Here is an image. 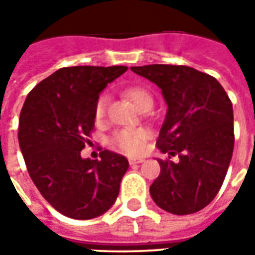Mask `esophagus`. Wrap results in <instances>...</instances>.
<instances>
[{
    "mask_svg": "<svg viewBox=\"0 0 255 255\" xmlns=\"http://www.w3.org/2000/svg\"><path fill=\"white\" fill-rule=\"evenodd\" d=\"M142 162H143V159H133V157L129 159V163H130V164H137V163H142Z\"/></svg>",
    "mask_w": 255,
    "mask_h": 255,
    "instance_id": "esophagus-1",
    "label": "esophagus"
}]
</instances>
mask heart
<instances>
[{
	"label": "heart",
	"instance_id": "b5f03b06",
	"mask_svg": "<svg viewBox=\"0 0 255 255\" xmlns=\"http://www.w3.org/2000/svg\"><path fill=\"white\" fill-rule=\"evenodd\" d=\"M123 95L130 101V102L139 109H152L153 106V96L152 93L147 89H144L142 86H132L125 89ZM106 106H108V96L101 95L98 98V101L95 103V109H93V116L96 122H101L105 115H106ZM147 139V132L143 129H121L116 130L111 136L109 143L111 146L128 153V154H137L142 152L144 142Z\"/></svg>",
	"mask_w": 255,
	"mask_h": 255
}]
</instances>
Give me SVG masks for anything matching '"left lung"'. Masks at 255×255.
I'll use <instances>...</instances> for the list:
<instances>
[{
  "instance_id": "1",
  "label": "left lung",
  "mask_w": 255,
  "mask_h": 255,
  "mask_svg": "<svg viewBox=\"0 0 255 255\" xmlns=\"http://www.w3.org/2000/svg\"><path fill=\"white\" fill-rule=\"evenodd\" d=\"M162 89L167 115L156 146L160 174L150 186L153 201L171 214L200 211L220 190L234 149L233 105L217 79L184 65L132 66ZM179 156L177 162L170 159Z\"/></svg>"
}]
</instances>
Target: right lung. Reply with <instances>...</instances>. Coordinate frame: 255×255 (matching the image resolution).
Returning a JSON list of instances; mask_svg holds the SVG:
<instances>
[{
  "label": "right lung",
  "instance_id": "1",
  "mask_svg": "<svg viewBox=\"0 0 255 255\" xmlns=\"http://www.w3.org/2000/svg\"><path fill=\"white\" fill-rule=\"evenodd\" d=\"M128 66H69L45 78L28 93L19 115L18 142L31 179L55 210L89 220L113 206L128 159L101 152L82 159L95 128L93 109L103 89Z\"/></svg>",
  "mask_w": 255,
  "mask_h": 255
}]
</instances>
